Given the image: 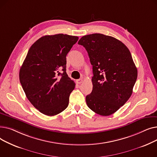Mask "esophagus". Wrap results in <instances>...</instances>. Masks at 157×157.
<instances>
[{"label": "esophagus", "mask_w": 157, "mask_h": 157, "mask_svg": "<svg viewBox=\"0 0 157 157\" xmlns=\"http://www.w3.org/2000/svg\"><path fill=\"white\" fill-rule=\"evenodd\" d=\"M83 80L82 79H77V80H76V83H77L78 84H81V83H83Z\"/></svg>", "instance_id": "obj_1"}]
</instances>
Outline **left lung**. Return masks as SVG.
Wrapping results in <instances>:
<instances>
[{"mask_svg": "<svg viewBox=\"0 0 157 157\" xmlns=\"http://www.w3.org/2000/svg\"><path fill=\"white\" fill-rule=\"evenodd\" d=\"M78 44L88 52L93 67V89L86 97L88 108L109 116L129 99L137 70L128 48L120 40L101 34L82 37Z\"/></svg>", "mask_w": 157, "mask_h": 157, "instance_id": "1", "label": "left lung"}]
</instances>
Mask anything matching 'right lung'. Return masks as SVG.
Segmentation results:
<instances>
[{
  "mask_svg": "<svg viewBox=\"0 0 157 157\" xmlns=\"http://www.w3.org/2000/svg\"><path fill=\"white\" fill-rule=\"evenodd\" d=\"M78 37L44 36L30 48L20 70V81L35 108L47 116L62 112L69 105L75 83L66 73V56Z\"/></svg>",
  "mask_w": 157,
  "mask_h": 157,
  "instance_id": "right-lung-1",
  "label": "right lung"
}]
</instances>
